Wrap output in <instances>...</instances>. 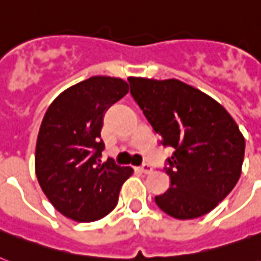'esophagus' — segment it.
<instances>
[{
    "mask_svg": "<svg viewBox=\"0 0 261 261\" xmlns=\"http://www.w3.org/2000/svg\"><path fill=\"white\" fill-rule=\"evenodd\" d=\"M138 171L142 172V173H145V174H149V173H151V172H153V168H151L150 165L145 164V165H142V167L138 168Z\"/></svg>",
    "mask_w": 261,
    "mask_h": 261,
    "instance_id": "esophagus-1",
    "label": "esophagus"
}]
</instances>
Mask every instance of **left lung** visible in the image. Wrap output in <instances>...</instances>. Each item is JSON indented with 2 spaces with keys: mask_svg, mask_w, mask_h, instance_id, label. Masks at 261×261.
<instances>
[{
  "mask_svg": "<svg viewBox=\"0 0 261 261\" xmlns=\"http://www.w3.org/2000/svg\"><path fill=\"white\" fill-rule=\"evenodd\" d=\"M131 96L164 146L173 147L165 172L171 188L157 206L176 219L210 213L241 174L245 139L234 119L214 98L178 80L128 77Z\"/></svg>",
  "mask_w": 261,
  "mask_h": 261,
  "instance_id": "obj_1",
  "label": "left lung"
}]
</instances>
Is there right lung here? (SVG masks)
I'll list each match as a JSON object with an SVG mask.
<instances>
[{
    "instance_id": "right-lung-1",
    "label": "right lung",
    "mask_w": 261,
    "mask_h": 261,
    "mask_svg": "<svg viewBox=\"0 0 261 261\" xmlns=\"http://www.w3.org/2000/svg\"><path fill=\"white\" fill-rule=\"evenodd\" d=\"M122 79L94 75L67 88L51 102L36 141V177L51 204L67 218L93 222L118 204L133 168L100 161L106 111L127 94Z\"/></svg>"
}]
</instances>
